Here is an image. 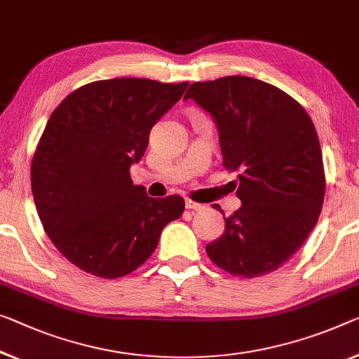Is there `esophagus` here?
I'll return each mask as SVG.
<instances>
[{"label":"esophagus","instance_id":"obj_1","mask_svg":"<svg viewBox=\"0 0 359 359\" xmlns=\"http://www.w3.org/2000/svg\"><path fill=\"white\" fill-rule=\"evenodd\" d=\"M186 208H189V210L201 212V210H203V205H202V203H197L194 201H191V198H186Z\"/></svg>","mask_w":359,"mask_h":359}]
</instances>
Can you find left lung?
Instances as JSON below:
<instances>
[{"instance_id":"obj_1","label":"left lung","mask_w":359,"mask_h":359,"mask_svg":"<svg viewBox=\"0 0 359 359\" xmlns=\"http://www.w3.org/2000/svg\"><path fill=\"white\" fill-rule=\"evenodd\" d=\"M184 99L213 117L242 202L224 218L223 236L205 247L208 258L241 278L276 271L303 245L323 208L326 178L311 118L287 93L242 75L197 81Z\"/></svg>"}]
</instances>
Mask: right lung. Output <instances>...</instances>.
<instances>
[{"label": "right lung", "mask_w": 359, "mask_h": 359, "mask_svg": "<svg viewBox=\"0 0 359 359\" xmlns=\"http://www.w3.org/2000/svg\"><path fill=\"white\" fill-rule=\"evenodd\" d=\"M187 85L93 81L51 114L33 156L32 192L45 233L76 268L104 279L133 273L184 212L183 197L152 198L135 186L130 167Z\"/></svg>", "instance_id": "obj_1"}]
</instances>
